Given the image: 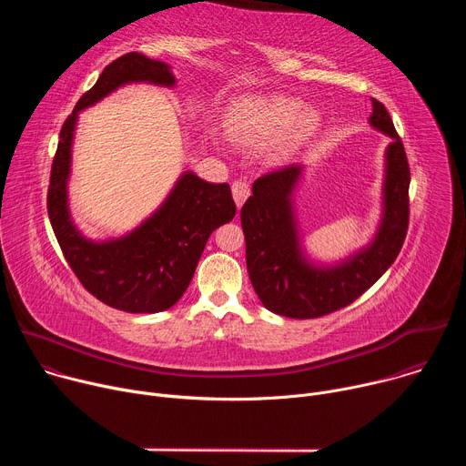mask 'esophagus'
<instances>
[{
    "instance_id": "esophagus-1",
    "label": "esophagus",
    "mask_w": 466,
    "mask_h": 466,
    "mask_svg": "<svg viewBox=\"0 0 466 466\" xmlns=\"http://www.w3.org/2000/svg\"><path fill=\"white\" fill-rule=\"evenodd\" d=\"M232 195H234V201H236V207L241 208L243 203L247 201V197L250 195V187L245 180H236L232 182Z\"/></svg>"
}]
</instances>
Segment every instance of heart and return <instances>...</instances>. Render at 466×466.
Listing matches in <instances>:
<instances>
[{
	"label": "heart",
	"instance_id": "obj_1",
	"mask_svg": "<svg viewBox=\"0 0 466 466\" xmlns=\"http://www.w3.org/2000/svg\"><path fill=\"white\" fill-rule=\"evenodd\" d=\"M300 108L302 103L293 97H250L230 112L228 132L247 147H263L279 138L277 151L288 153L311 135L319 121L315 112Z\"/></svg>",
	"mask_w": 466,
	"mask_h": 466
}]
</instances>
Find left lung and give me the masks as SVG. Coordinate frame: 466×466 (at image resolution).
Here are the masks:
<instances>
[{
    "mask_svg": "<svg viewBox=\"0 0 466 466\" xmlns=\"http://www.w3.org/2000/svg\"><path fill=\"white\" fill-rule=\"evenodd\" d=\"M370 125L392 138L385 151L383 218L374 241L331 268L304 258L293 219L291 193L302 166L261 175L241 208L247 269L256 295L269 311L291 319L334 313L361 297L396 259L410 225V164L392 119L372 99Z\"/></svg>",
    "mask_w": 466,
    "mask_h": 466,
    "instance_id": "left-lung-1",
    "label": "left lung"
}]
</instances>
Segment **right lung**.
I'll return each mask as SVG.
<instances>
[{"mask_svg":"<svg viewBox=\"0 0 466 466\" xmlns=\"http://www.w3.org/2000/svg\"><path fill=\"white\" fill-rule=\"evenodd\" d=\"M127 83L173 86L175 77L167 64L137 51L106 66L60 128L47 187V214L66 261L88 293L116 309L157 313L184 295L210 234L232 221L236 205L228 184H212L184 173L166 203L137 230L101 243L81 236L70 219L66 191L77 114Z\"/></svg>","mask_w":466,"mask_h":466,"instance_id":"right-lung-1","label":"right lung"}]
</instances>
